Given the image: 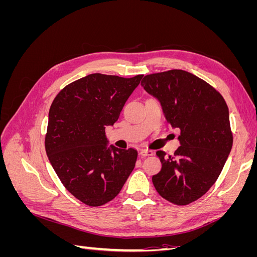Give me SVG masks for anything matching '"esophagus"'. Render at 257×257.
<instances>
[{
  "label": "esophagus",
  "mask_w": 257,
  "mask_h": 257,
  "mask_svg": "<svg viewBox=\"0 0 257 257\" xmlns=\"http://www.w3.org/2000/svg\"><path fill=\"white\" fill-rule=\"evenodd\" d=\"M153 154H154V152L152 150H148V149H144V150L139 152V155H141V157H143V158L150 157V155H153Z\"/></svg>",
  "instance_id": "obj_1"
}]
</instances>
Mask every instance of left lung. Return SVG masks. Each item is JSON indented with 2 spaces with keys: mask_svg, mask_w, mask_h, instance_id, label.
Returning a JSON list of instances; mask_svg holds the SVG:
<instances>
[{
  "mask_svg": "<svg viewBox=\"0 0 257 257\" xmlns=\"http://www.w3.org/2000/svg\"><path fill=\"white\" fill-rule=\"evenodd\" d=\"M142 85L160 100L170 125L180 130L181 146L173 157L157 151L162 169L152 177L153 185L170 203L189 205L214 184L228 158V107L212 85L182 69L147 75Z\"/></svg>",
  "mask_w": 257,
  "mask_h": 257,
  "instance_id": "left-lung-1",
  "label": "left lung"
}]
</instances>
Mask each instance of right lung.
Wrapping results in <instances>:
<instances>
[{"mask_svg": "<svg viewBox=\"0 0 257 257\" xmlns=\"http://www.w3.org/2000/svg\"><path fill=\"white\" fill-rule=\"evenodd\" d=\"M143 76L91 74L67 84L50 106L46 153L62 184L85 205L112 200L135 167L137 151L108 148L105 126L119 119Z\"/></svg>", "mask_w": 257, "mask_h": 257, "instance_id": "add662e5", "label": "right lung"}]
</instances>
